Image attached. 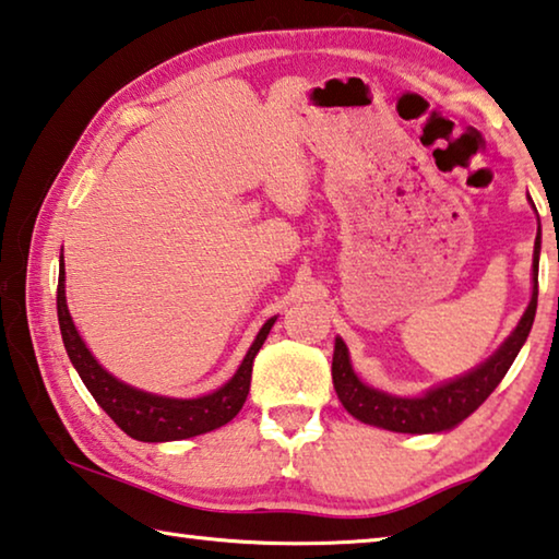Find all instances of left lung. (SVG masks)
<instances>
[{"label":"left lung","mask_w":559,"mask_h":559,"mask_svg":"<svg viewBox=\"0 0 559 559\" xmlns=\"http://www.w3.org/2000/svg\"><path fill=\"white\" fill-rule=\"evenodd\" d=\"M537 265H539V236L535 238V261H533V300H530L525 316L508 341L500 345L490 360L477 366L463 378L450 380V383L432 388L423 397H395L380 393L376 388L362 385L358 376L353 373L348 348L341 338H335L333 350V388L353 418L360 423L378 425V428L393 432H440L455 428L467 415L480 407L487 395L500 385L508 373L512 360L518 358L522 343L527 341L530 328L537 311Z\"/></svg>","instance_id":"left-lung-1"}]
</instances>
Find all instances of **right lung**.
Instances as JSON below:
<instances>
[{
	"instance_id": "obj_1",
	"label": "right lung",
	"mask_w": 559,
	"mask_h": 559,
	"mask_svg": "<svg viewBox=\"0 0 559 559\" xmlns=\"http://www.w3.org/2000/svg\"><path fill=\"white\" fill-rule=\"evenodd\" d=\"M57 316L61 328V341H64L67 356L74 362L79 378L84 380L88 393L99 403L106 415L119 425V428L141 442H166V440H183L201 436V432L216 430L228 420H234L241 411L251 388V370L253 358L261 350V345L269 335L271 325L276 318H269L255 335L246 358L238 366L236 376L228 380L216 393L193 397V401H176V397L152 395L136 391L127 383H121L94 360L92 353L79 338L72 316L67 308L64 296V261L59 263V286H57Z\"/></svg>"
}]
</instances>
